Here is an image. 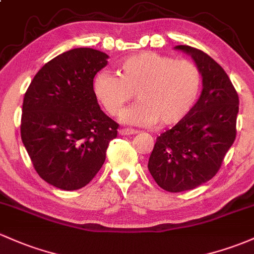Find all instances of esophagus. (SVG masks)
I'll use <instances>...</instances> for the list:
<instances>
[{
  "mask_svg": "<svg viewBox=\"0 0 254 254\" xmlns=\"http://www.w3.org/2000/svg\"><path fill=\"white\" fill-rule=\"evenodd\" d=\"M138 130L135 129H130V128H121L119 130V134L121 135H129V134H137Z\"/></svg>",
  "mask_w": 254,
  "mask_h": 254,
  "instance_id": "obj_1",
  "label": "esophagus"
}]
</instances>
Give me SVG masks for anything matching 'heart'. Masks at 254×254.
I'll return each mask as SVG.
<instances>
[{
  "mask_svg": "<svg viewBox=\"0 0 254 254\" xmlns=\"http://www.w3.org/2000/svg\"><path fill=\"white\" fill-rule=\"evenodd\" d=\"M115 73L100 71L93 78V92L110 115H119L137 94L139 102L122 111L121 121L144 126L181 122L192 110L202 86L195 63L176 61L155 52H140L121 61Z\"/></svg>",
  "mask_w": 254,
  "mask_h": 254,
  "instance_id": "b5f03b06",
  "label": "heart"
}]
</instances>
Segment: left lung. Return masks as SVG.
I'll return each mask as SVG.
<instances>
[{
	"mask_svg": "<svg viewBox=\"0 0 254 254\" xmlns=\"http://www.w3.org/2000/svg\"><path fill=\"white\" fill-rule=\"evenodd\" d=\"M200 69L202 92L185 119L157 137L148 162L159 187L170 192L195 189L220 168L236 137L239 95L223 67L208 54L176 46Z\"/></svg>",
	"mask_w": 254,
	"mask_h": 254,
	"instance_id": "8db88e82",
	"label": "left lung"
}]
</instances>
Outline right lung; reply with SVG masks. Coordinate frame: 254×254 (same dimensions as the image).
<instances>
[{"mask_svg":"<svg viewBox=\"0 0 254 254\" xmlns=\"http://www.w3.org/2000/svg\"><path fill=\"white\" fill-rule=\"evenodd\" d=\"M108 58L93 48L64 52L43 65L24 97L21 140L41 178L62 190L88 184L117 135L93 92Z\"/></svg>","mask_w":254,"mask_h":254,"instance_id":"right-lung-1","label":"right lung"}]
</instances>
